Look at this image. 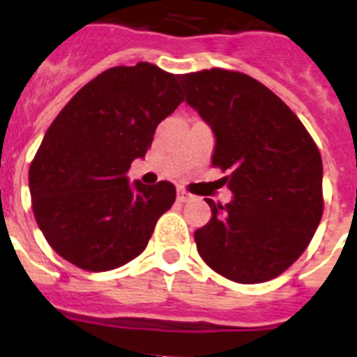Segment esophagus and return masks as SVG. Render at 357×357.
Returning <instances> with one entry per match:
<instances>
[{
    "instance_id": "esophagus-1",
    "label": "esophagus",
    "mask_w": 357,
    "mask_h": 357,
    "mask_svg": "<svg viewBox=\"0 0 357 357\" xmlns=\"http://www.w3.org/2000/svg\"><path fill=\"white\" fill-rule=\"evenodd\" d=\"M190 198H192V196H190L187 190L178 189V202H179V204H185V202H189Z\"/></svg>"
}]
</instances>
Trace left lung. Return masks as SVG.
<instances>
[{"instance_id":"left-lung-1","label":"left lung","mask_w":357,"mask_h":357,"mask_svg":"<svg viewBox=\"0 0 357 357\" xmlns=\"http://www.w3.org/2000/svg\"><path fill=\"white\" fill-rule=\"evenodd\" d=\"M179 83L215 135L213 165L228 170L226 206L207 198L211 220L196 229L198 254L220 276L268 282L287 271L322 217V159L296 114L241 72L202 70Z\"/></svg>"}]
</instances>
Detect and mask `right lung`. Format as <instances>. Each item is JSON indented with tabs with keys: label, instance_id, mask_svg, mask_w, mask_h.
I'll return each mask as SVG.
<instances>
[{
	"label": "right lung",
	"instance_id": "obj_1",
	"mask_svg": "<svg viewBox=\"0 0 357 357\" xmlns=\"http://www.w3.org/2000/svg\"><path fill=\"white\" fill-rule=\"evenodd\" d=\"M178 75L155 64L114 66L86 83L47 128L29 168L36 224L83 271L119 268L146 248L176 200L170 181L129 183L128 170L181 103Z\"/></svg>",
	"mask_w": 357,
	"mask_h": 357
}]
</instances>
